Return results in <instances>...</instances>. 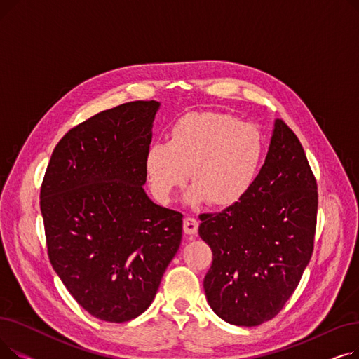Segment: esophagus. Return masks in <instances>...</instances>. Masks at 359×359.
Segmentation results:
<instances>
[{
	"instance_id": "esophagus-1",
	"label": "esophagus",
	"mask_w": 359,
	"mask_h": 359,
	"mask_svg": "<svg viewBox=\"0 0 359 359\" xmlns=\"http://www.w3.org/2000/svg\"><path fill=\"white\" fill-rule=\"evenodd\" d=\"M198 227H199V222L196 218L194 217H186L183 221V230L187 236H195L198 233Z\"/></svg>"
}]
</instances>
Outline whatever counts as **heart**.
Segmentation results:
<instances>
[{
    "instance_id": "obj_1",
    "label": "heart",
    "mask_w": 359,
    "mask_h": 359,
    "mask_svg": "<svg viewBox=\"0 0 359 359\" xmlns=\"http://www.w3.org/2000/svg\"><path fill=\"white\" fill-rule=\"evenodd\" d=\"M262 130L219 111H192L168 130V142L151 144L145 170L157 201L167 203L191 172L186 202L231 206L256 183L265 160Z\"/></svg>"
}]
</instances>
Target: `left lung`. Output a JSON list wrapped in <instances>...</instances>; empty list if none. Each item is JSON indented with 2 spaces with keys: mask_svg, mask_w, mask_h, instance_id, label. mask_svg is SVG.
Masks as SVG:
<instances>
[{
  "mask_svg": "<svg viewBox=\"0 0 359 359\" xmlns=\"http://www.w3.org/2000/svg\"><path fill=\"white\" fill-rule=\"evenodd\" d=\"M317 184L294 132L276 119L265 164L250 192L218 214H202L212 250L208 304L224 322L259 326L295 291L313 253Z\"/></svg>",
  "mask_w": 359,
  "mask_h": 359,
  "instance_id": "1",
  "label": "left lung"
}]
</instances>
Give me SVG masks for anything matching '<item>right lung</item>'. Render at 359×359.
I'll use <instances>...</instances> for the list:
<instances>
[{
  "instance_id": "add662e5",
  "label": "right lung",
  "mask_w": 359,
  "mask_h": 359,
  "mask_svg": "<svg viewBox=\"0 0 359 359\" xmlns=\"http://www.w3.org/2000/svg\"><path fill=\"white\" fill-rule=\"evenodd\" d=\"M158 109L156 100L129 102L72 128L42 183L52 268L86 311L110 323L149 307L182 241L183 215L142 187Z\"/></svg>"
}]
</instances>
